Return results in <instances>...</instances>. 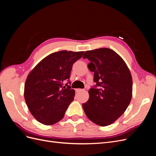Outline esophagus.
Here are the masks:
<instances>
[{
  "label": "esophagus",
  "instance_id": "34e87169",
  "mask_svg": "<svg viewBox=\"0 0 156 156\" xmlns=\"http://www.w3.org/2000/svg\"><path fill=\"white\" fill-rule=\"evenodd\" d=\"M75 91H76V92H79L83 91V89H80V88H77V89L75 90Z\"/></svg>",
  "mask_w": 156,
  "mask_h": 156
}]
</instances>
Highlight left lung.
I'll return each mask as SVG.
<instances>
[{
    "instance_id": "left-lung-1",
    "label": "left lung",
    "mask_w": 156,
    "mask_h": 156,
    "mask_svg": "<svg viewBox=\"0 0 156 156\" xmlns=\"http://www.w3.org/2000/svg\"><path fill=\"white\" fill-rule=\"evenodd\" d=\"M89 70L94 72L88 100L83 104L84 112L94 124H111L122 116L132 97L131 75L126 64L116 52L108 48L87 51Z\"/></svg>"
}]
</instances>
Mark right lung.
Segmentation results:
<instances>
[{"mask_svg":"<svg viewBox=\"0 0 156 156\" xmlns=\"http://www.w3.org/2000/svg\"><path fill=\"white\" fill-rule=\"evenodd\" d=\"M83 53L60 51L51 53L28 75L25 100L32 116L41 124L52 125L63 119L75 96V90L70 86L71 71ZM65 80L68 83L64 86Z\"/></svg>","mask_w":156,"mask_h":156,"instance_id":"right-lung-1","label":"right lung"}]
</instances>
